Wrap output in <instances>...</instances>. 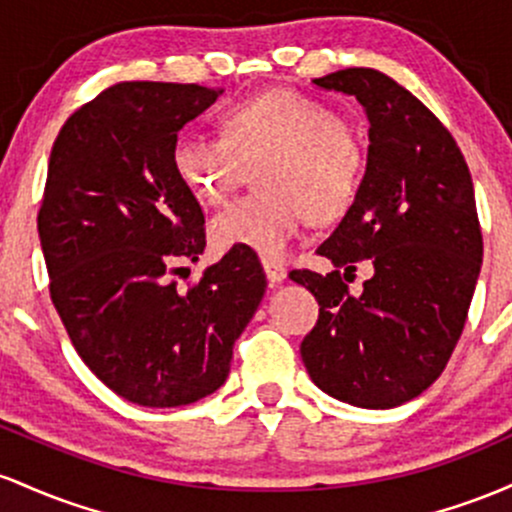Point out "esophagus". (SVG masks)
I'll return each instance as SVG.
<instances>
[{"label": "esophagus", "instance_id": "34e87169", "mask_svg": "<svg viewBox=\"0 0 512 512\" xmlns=\"http://www.w3.org/2000/svg\"><path fill=\"white\" fill-rule=\"evenodd\" d=\"M263 271H266V278L271 280L273 285L283 283L287 278V268L280 261H263Z\"/></svg>", "mask_w": 512, "mask_h": 512}]
</instances>
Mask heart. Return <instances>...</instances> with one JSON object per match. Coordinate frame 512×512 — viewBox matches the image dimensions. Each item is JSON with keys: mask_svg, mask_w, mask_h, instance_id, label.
I'll return each mask as SVG.
<instances>
[{"mask_svg": "<svg viewBox=\"0 0 512 512\" xmlns=\"http://www.w3.org/2000/svg\"><path fill=\"white\" fill-rule=\"evenodd\" d=\"M258 186L210 222L217 249H246L278 261L302 234L309 210L319 220L341 215L363 181L358 137L324 101L275 89L241 101L222 116V137L181 132L171 166L203 205L225 203L246 166L261 164Z\"/></svg>", "mask_w": 512, "mask_h": 512, "instance_id": "heart-1", "label": "heart"}]
</instances>
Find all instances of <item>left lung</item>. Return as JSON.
<instances>
[{
    "mask_svg": "<svg viewBox=\"0 0 512 512\" xmlns=\"http://www.w3.org/2000/svg\"><path fill=\"white\" fill-rule=\"evenodd\" d=\"M314 84L358 99L370 147L353 205L317 249L333 271L290 273L319 302L300 353L321 392L394 409L438 380L467 321L484 256L472 174L445 125L387 74L348 67ZM360 260L376 273L350 296L337 268Z\"/></svg>",
    "mask_w": 512,
    "mask_h": 512,
    "instance_id": "left-lung-1",
    "label": "left lung"
}]
</instances>
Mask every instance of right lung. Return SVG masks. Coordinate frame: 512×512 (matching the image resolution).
Wrapping results in <instances>:
<instances>
[{"label":"right lung","mask_w":512,"mask_h":512,"mask_svg":"<svg viewBox=\"0 0 512 512\" xmlns=\"http://www.w3.org/2000/svg\"><path fill=\"white\" fill-rule=\"evenodd\" d=\"M220 96L116 84L67 118L50 152L38 212L50 297L86 367L149 409L217 392L266 292L261 263L234 249L188 290L171 280L205 251L203 208L174 174L171 147Z\"/></svg>","instance_id":"obj_1"}]
</instances>
